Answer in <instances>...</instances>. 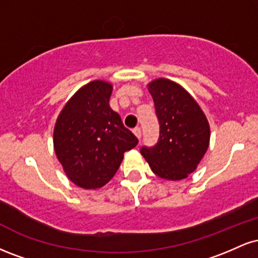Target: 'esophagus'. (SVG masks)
I'll list each match as a JSON object with an SVG mask.
<instances>
[{
  "instance_id": "34e87169",
  "label": "esophagus",
  "mask_w": 258,
  "mask_h": 258,
  "mask_svg": "<svg viewBox=\"0 0 258 258\" xmlns=\"http://www.w3.org/2000/svg\"><path fill=\"white\" fill-rule=\"evenodd\" d=\"M133 133H135L136 137H137L138 139L142 138V130H141V127H135V128H133Z\"/></svg>"
}]
</instances>
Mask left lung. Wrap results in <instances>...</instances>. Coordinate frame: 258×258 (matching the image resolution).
I'll list each match as a JSON object with an SVG mask.
<instances>
[{
    "label": "left lung",
    "instance_id": "left-lung-1",
    "mask_svg": "<svg viewBox=\"0 0 258 258\" xmlns=\"http://www.w3.org/2000/svg\"><path fill=\"white\" fill-rule=\"evenodd\" d=\"M160 125L158 143L141 154L156 176L179 180L197 170L210 143V125L195 99L167 79L148 85Z\"/></svg>",
    "mask_w": 258,
    "mask_h": 258
}]
</instances>
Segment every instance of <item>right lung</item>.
<instances>
[{
  "label": "right lung",
  "instance_id": "right-lung-1",
  "mask_svg": "<svg viewBox=\"0 0 258 258\" xmlns=\"http://www.w3.org/2000/svg\"><path fill=\"white\" fill-rule=\"evenodd\" d=\"M112 86L94 80L68 100L53 132L55 155L68 178L84 189L102 188L138 139L109 105Z\"/></svg>",
  "mask_w": 258,
  "mask_h": 258
}]
</instances>
